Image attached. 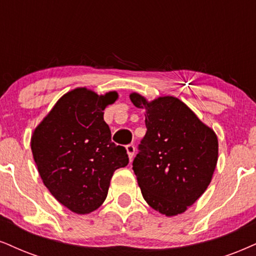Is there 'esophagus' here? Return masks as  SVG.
<instances>
[{
	"instance_id": "34e87169",
	"label": "esophagus",
	"mask_w": 256,
	"mask_h": 256,
	"mask_svg": "<svg viewBox=\"0 0 256 256\" xmlns=\"http://www.w3.org/2000/svg\"><path fill=\"white\" fill-rule=\"evenodd\" d=\"M126 150H127V153H128L129 159H130V160L133 159L134 153H135V147H134V144H127V146H126Z\"/></svg>"
}]
</instances>
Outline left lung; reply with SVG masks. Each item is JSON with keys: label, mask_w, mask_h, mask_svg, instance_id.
Returning <instances> with one entry per match:
<instances>
[{"label": "left lung", "mask_w": 256, "mask_h": 256, "mask_svg": "<svg viewBox=\"0 0 256 256\" xmlns=\"http://www.w3.org/2000/svg\"><path fill=\"white\" fill-rule=\"evenodd\" d=\"M130 100L146 109V135L133 162L144 200L166 216L191 206L209 186L218 156V141L182 100L172 96L147 102L138 94Z\"/></svg>", "instance_id": "1"}]
</instances>
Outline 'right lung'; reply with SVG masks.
<instances>
[{"mask_svg":"<svg viewBox=\"0 0 256 256\" xmlns=\"http://www.w3.org/2000/svg\"><path fill=\"white\" fill-rule=\"evenodd\" d=\"M118 94L98 96L78 88L62 97L34 130L30 147L44 184L59 203L76 214L100 208L110 179L128 165L126 148L112 141L103 118Z\"/></svg>","mask_w":256,"mask_h":256,"instance_id":"add662e5","label":"right lung"}]
</instances>
